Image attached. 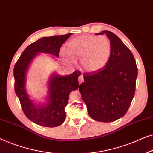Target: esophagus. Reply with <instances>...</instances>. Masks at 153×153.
Segmentation results:
<instances>
[{
	"instance_id": "obj_1",
	"label": "esophagus",
	"mask_w": 153,
	"mask_h": 153,
	"mask_svg": "<svg viewBox=\"0 0 153 153\" xmlns=\"http://www.w3.org/2000/svg\"><path fill=\"white\" fill-rule=\"evenodd\" d=\"M83 81V75H81V76H79V83H82Z\"/></svg>"
}]
</instances>
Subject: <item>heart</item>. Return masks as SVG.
<instances>
[{"mask_svg": "<svg viewBox=\"0 0 153 153\" xmlns=\"http://www.w3.org/2000/svg\"><path fill=\"white\" fill-rule=\"evenodd\" d=\"M67 53L62 57L67 62L74 64L80 60L81 68L89 72L102 70L108 63L111 54V45L105 36L83 35L73 39L67 46Z\"/></svg>", "mask_w": 153, "mask_h": 153, "instance_id": "b5f03b06", "label": "heart"}]
</instances>
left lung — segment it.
Instances as JSON below:
<instances>
[{
	"label": "left lung",
	"mask_w": 153,
	"mask_h": 153,
	"mask_svg": "<svg viewBox=\"0 0 153 153\" xmlns=\"http://www.w3.org/2000/svg\"><path fill=\"white\" fill-rule=\"evenodd\" d=\"M111 54L106 65L94 72L83 73L79 85L81 98L90 117L96 121L113 122L125 116L135 93L138 69L131 51L120 39L108 30Z\"/></svg>",
	"instance_id": "8db88e82"
}]
</instances>
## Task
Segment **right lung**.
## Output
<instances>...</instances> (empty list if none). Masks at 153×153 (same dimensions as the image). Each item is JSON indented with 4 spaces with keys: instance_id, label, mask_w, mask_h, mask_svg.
Returning <instances> with one entry per match:
<instances>
[{
    "instance_id": "add662e5",
    "label": "right lung",
    "mask_w": 153,
    "mask_h": 153,
    "mask_svg": "<svg viewBox=\"0 0 153 153\" xmlns=\"http://www.w3.org/2000/svg\"><path fill=\"white\" fill-rule=\"evenodd\" d=\"M72 34L39 39L25 49L14 65V91L23 111L29 120L41 126L54 127L64 122L66 118L65 108L68 102L69 95L71 91L79 87L78 77L81 72L76 70L65 76L52 75L49 81V96L47 104L36 106L29 99L25 89L26 71L38 52L51 53L58 57L60 48Z\"/></svg>"
}]
</instances>
